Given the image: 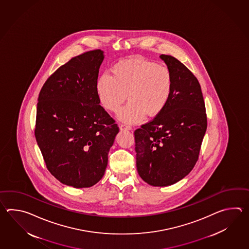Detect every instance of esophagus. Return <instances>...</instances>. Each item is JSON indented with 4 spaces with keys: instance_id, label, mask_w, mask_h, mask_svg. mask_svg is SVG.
<instances>
[{
    "instance_id": "1",
    "label": "esophagus",
    "mask_w": 249,
    "mask_h": 249,
    "mask_svg": "<svg viewBox=\"0 0 249 249\" xmlns=\"http://www.w3.org/2000/svg\"><path fill=\"white\" fill-rule=\"evenodd\" d=\"M119 128H120L121 131H131L132 129V127L128 125V124H120Z\"/></svg>"
}]
</instances>
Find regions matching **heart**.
I'll use <instances>...</instances> for the list:
<instances>
[{"instance_id":"heart-1","label":"heart","mask_w":249,"mask_h":249,"mask_svg":"<svg viewBox=\"0 0 249 249\" xmlns=\"http://www.w3.org/2000/svg\"><path fill=\"white\" fill-rule=\"evenodd\" d=\"M111 74H103L96 82V93L104 108L119 113L124 122L137 124L159 116L168 105L174 90L173 73L166 66L154 61L133 58L117 62Z\"/></svg>"}]
</instances>
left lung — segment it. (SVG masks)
Returning a JSON list of instances; mask_svg holds the SVG:
<instances>
[{
	"label": "left lung",
	"instance_id": "obj_1",
	"mask_svg": "<svg viewBox=\"0 0 249 249\" xmlns=\"http://www.w3.org/2000/svg\"><path fill=\"white\" fill-rule=\"evenodd\" d=\"M174 76L169 103L159 116L134 131L136 166L149 185H172L198 160L207 118L201 87L190 69L171 55H160Z\"/></svg>",
	"mask_w": 249,
	"mask_h": 249
}]
</instances>
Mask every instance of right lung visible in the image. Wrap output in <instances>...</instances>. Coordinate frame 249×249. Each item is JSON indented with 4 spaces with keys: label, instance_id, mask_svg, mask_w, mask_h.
<instances>
[{
    "label": "right lung",
    "instance_id": "obj_1",
    "mask_svg": "<svg viewBox=\"0 0 249 249\" xmlns=\"http://www.w3.org/2000/svg\"><path fill=\"white\" fill-rule=\"evenodd\" d=\"M104 55L82 53L58 68L38 97L35 136L49 172L61 183L88 188L103 177L119 132L100 105L96 82Z\"/></svg>",
    "mask_w": 249,
    "mask_h": 249
}]
</instances>
